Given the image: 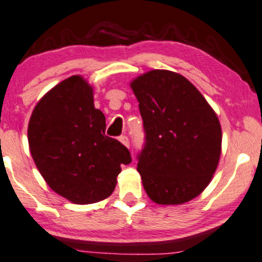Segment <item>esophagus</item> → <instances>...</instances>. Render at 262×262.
Here are the masks:
<instances>
[{"instance_id": "obj_1", "label": "esophagus", "mask_w": 262, "mask_h": 262, "mask_svg": "<svg viewBox=\"0 0 262 262\" xmlns=\"http://www.w3.org/2000/svg\"><path fill=\"white\" fill-rule=\"evenodd\" d=\"M120 142L122 143V145H125L126 147H128V146H130V141H128V137L125 136V135L120 137Z\"/></svg>"}]
</instances>
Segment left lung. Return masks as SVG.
<instances>
[{"label": "left lung", "instance_id": "8db88e82", "mask_svg": "<svg viewBox=\"0 0 262 262\" xmlns=\"http://www.w3.org/2000/svg\"><path fill=\"white\" fill-rule=\"evenodd\" d=\"M139 101L145 145L137 171L148 198L180 205L210 184L221 155V126L215 111L187 78L152 70L131 82Z\"/></svg>", "mask_w": 262, "mask_h": 262}]
</instances>
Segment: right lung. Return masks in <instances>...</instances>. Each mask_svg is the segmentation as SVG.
<instances>
[{
	"label": "right lung",
	"instance_id": "1",
	"mask_svg": "<svg viewBox=\"0 0 262 262\" xmlns=\"http://www.w3.org/2000/svg\"><path fill=\"white\" fill-rule=\"evenodd\" d=\"M105 131V115L95 108L92 87L81 76L66 78L38 101L27 130L30 151L56 193L87 205L114 192L131 155Z\"/></svg>",
	"mask_w": 262,
	"mask_h": 262
}]
</instances>
